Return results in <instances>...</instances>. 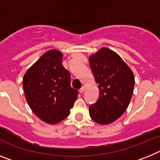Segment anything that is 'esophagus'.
Segmentation results:
<instances>
[{
    "mask_svg": "<svg viewBox=\"0 0 160 160\" xmlns=\"http://www.w3.org/2000/svg\"><path fill=\"white\" fill-rule=\"evenodd\" d=\"M79 92H80V93H83V92H84V87H82L81 88H80V90H79Z\"/></svg>",
    "mask_w": 160,
    "mask_h": 160,
    "instance_id": "34e87169",
    "label": "esophagus"
}]
</instances>
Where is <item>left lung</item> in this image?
I'll list each match as a JSON object with an SVG mask.
<instances>
[{"instance_id":"8db88e82","label":"left lung","mask_w":160,"mask_h":160,"mask_svg":"<svg viewBox=\"0 0 160 160\" xmlns=\"http://www.w3.org/2000/svg\"><path fill=\"white\" fill-rule=\"evenodd\" d=\"M100 96L89 107L91 118L99 124H109L127 110L133 93L135 77L117 53L108 48L89 57Z\"/></svg>"}]
</instances>
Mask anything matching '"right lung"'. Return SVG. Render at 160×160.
<instances>
[{
  "mask_svg": "<svg viewBox=\"0 0 160 160\" xmlns=\"http://www.w3.org/2000/svg\"><path fill=\"white\" fill-rule=\"evenodd\" d=\"M63 54L46 52L23 78L25 98L32 111L43 121L55 124L69 116L78 91L70 85V72L62 64Z\"/></svg>",
  "mask_w": 160,
  "mask_h": 160,
  "instance_id": "right-lung-1",
  "label": "right lung"
}]
</instances>
